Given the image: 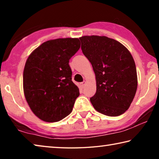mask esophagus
I'll return each mask as SVG.
<instances>
[{
  "instance_id": "obj_1",
  "label": "esophagus",
  "mask_w": 159,
  "mask_h": 159,
  "mask_svg": "<svg viewBox=\"0 0 159 159\" xmlns=\"http://www.w3.org/2000/svg\"><path fill=\"white\" fill-rule=\"evenodd\" d=\"M85 84H86L85 81H83V82H82L81 83H80V85H81V87H82V88H84L85 86Z\"/></svg>"
}]
</instances>
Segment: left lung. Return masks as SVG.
<instances>
[{"mask_svg": "<svg viewBox=\"0 0 159 159\" xmlns=\"http://www.w3.org/2000/svg\"><path fill=\"white\" fill-rule=\"evenodd\" d=\"M81 50L93 66L97 90L90 102L97 111L118 116L128 110L135 95V63L124 45L106 36L80 38Z\"/></svg>", "mask_w": 159, "mask_h": 159, "instance_id": "obj_1", "label": "left lung"}]
</instances>
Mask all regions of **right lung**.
Listing matches in <instances>:
<instances>
[{"label": "right lung", "instance_id": "1", "mask_svg": "<svg viewBox=\"0 0 159 159\" xmlns=\"http://www.w3.org/2000/svg\"><path fill=\"white\" fill-rule=\"evenodd\" d=\"M80 47L79 39H58L41 44L26 61L23 73L25 98L34 114L57 122L72 111L79 89L71 80L69 60Z\"/></svg>", "mask_w": 159, "mask_h": 159}]
</instances>
